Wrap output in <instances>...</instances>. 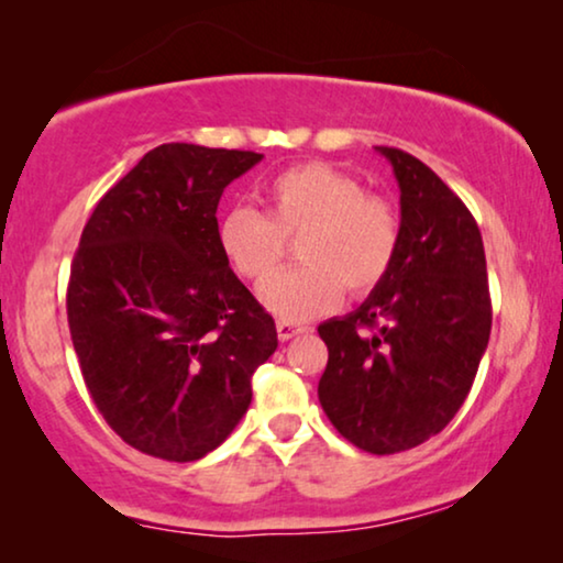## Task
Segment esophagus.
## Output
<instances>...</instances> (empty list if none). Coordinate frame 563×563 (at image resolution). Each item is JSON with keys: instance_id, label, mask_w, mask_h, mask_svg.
I'll return each mask as SVG.
<instances>
[{"instance_id": "esophagus-1", "label": "esophagus", "mask_w": 563, "mask_h": 563, "mask_svg": "<svg viewBox=\"0 0 563 563\" xmlns=\"http://www.w3.org/2000/svg\"><path fill=\"white\" fill-rule=\"evenodd\" d=\"M305 330L307 328L299 325V322H289V320L276 322V333H279V341H289V338L305 333Z\"/></svg>"}]
</instances>
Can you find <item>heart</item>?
Instances as JSON below:
<instances>
[{
    "instance_id": "heart-1",
    "label": "heart",
    "mask_w": 563,
    "mask_h": 563,
    "mask_svg": "<svg viewBox=\"0 0 563 563\" xmlns=\"http://www.w3.org/2000/svg\"><path fill=\"white\" fill-rule=\"evenodd\" d=\"M261 210H230L218 220V249L225 264L263 284L278 271L298 238L306 264L261 289V302L282 320L302 322L343 297L374 291L399 251V214L382 195L328 164H299L272 176L258 191Z\"/></svg>"
}]
</instances>
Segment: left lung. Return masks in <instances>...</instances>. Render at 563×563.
Masks as SVG:
<instances>
[{
  "instance_id": "8db88e82",
  "label": "left lung",
  "mask_w": 563,
  "mask_h": 563,
  "mask_svg": "<svg viewBox=\"0 0 563 563\" xmlns=\"http://www.w3.org/2000/svg\"><path fill=\"white\" fill-rule=\"evenodd\" d=\"M395 168L402 235L389 274L358 310L322 322L318 397L356 449L389 456L453 420L489 343L492 299L479 225L420 158L376 145Z\"/></svg>"
}]
</instances>
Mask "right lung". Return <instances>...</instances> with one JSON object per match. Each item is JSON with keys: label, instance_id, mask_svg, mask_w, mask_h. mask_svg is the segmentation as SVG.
I'll use <instances>...</instances> for the list:
<instances>
[{"label": "right lung", "instance_id": "add662e5", "mask_svg": "<svg viewBox=\"0 0 563 563\" xmlns=\"http://www.w3.org/2000/svg\"><path fill=\"white\" fill-rule=\"evenodd\" d=\"M261 158L164 143L84 225L66 289L74 351L107 426L148 456L184 464L218 449L279 345L214 233L222 191Z\"/></svg>", "mask_w": 563, "mask_h": 563}]
</instances>
